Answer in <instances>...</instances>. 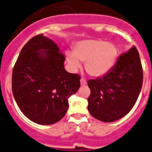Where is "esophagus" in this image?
I'll return each mask as SVG.
<instances>
[{"label": "esophagus", "instance_id": "1", "mask_svg": "<svg viewBox=\"0 0 152 152\" xmlns=\"http://www.w3.org/2000/svg\"><path fill=\"white\" fill-rule=\"evenodd\" d=\"M81 85H87V81H86V80H85V79H84V78H81Z\"/></svg>", "mask_w": 152, "mask_h": 152}]
</instances>
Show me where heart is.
Segmentation results:
<instances>
[{
    "label": "heart",
    "mask_w": 152,
    "mask_h": 152,
    "mask_svg": "<svg viewBox=\"0 0 152 152\" xmlns=\"http://www.w3.org/2000/svg\"><path fill=\"white\" fill-rule=\"evenodd\" d=\"M118 49L113 43L102 40L87 39L77 42L73 54H68L67 60L74 70L81 67L79 62H85V70L94 77L105 75L115 65Z\"/></svg>",
    "instance_id": "obj_1"
}]
</instances>
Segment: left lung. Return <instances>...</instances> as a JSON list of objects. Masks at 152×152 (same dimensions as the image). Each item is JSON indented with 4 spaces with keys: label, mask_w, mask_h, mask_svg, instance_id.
I'll return each instance as SVG.
<instances>
[{
    "label": "left lung",
    "mask_w": 152,
    "mask_h": 152,
    "mask_svg": "<svg viewBox=\"0 0 152 152\" xmlns=\"http://www.w3.org/2000/svg\"><path fill=\"white\" fill-rule=\"evenodd\" d=\"M143 83V70L135 47L122 54L106 75L90 79L88 85V111L92 116L112 122L132 110L139 96Z\"/></svg>",
    "instance_id": "8db88e82"
}]
</instances>
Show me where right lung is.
I'll use <instances>...</instances> for the list:
<instances>
[{"instance_id":"add662e5","label":"right lung","mask_w":152,"mask_h":152,"mask_svg":"<svg viewBox=\"0 0 152 152\" xmlns=\"http://www.w3.org/2000/svg\"><path fill=\"white\" fill-rule=\"evenodd\" d=\"M65 57L53 41L38 34L23 47L12 72L14 99L28 118L52 124L65 115L68 98L80 88L81 77L68 73Z\"/></svg>"}]
</instances>
